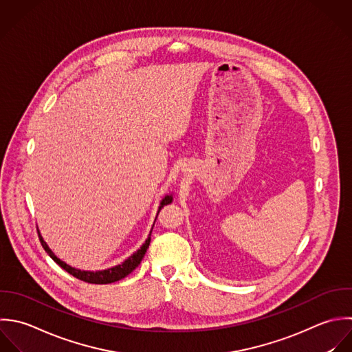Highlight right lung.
Returning a JSON list of instances; mask_svg holds the SVG:
<instances>
[{"instance_id":"right-lung-1","label":"right lung","mask_w":352,"mask_h":352,"mask_svg":"<svg viewBox=\"0 0 352 352\" xmlns=\"http://www.w3.org/2000/svg\"><path fill=\"white\" fill-rule=\"evenodd\" d=\"M173 201V195H167L164 196V199L160 201V206H159V211L162 210L163 206L166 204H170ZM157 211V214H159ZM153 229V228H152ZM152 233V230H151ZM151 233L146 239V241L142 244V247L134 252L129 259H126L123 263L115 266V267H111V269H107V270H101V272H83V270H79V269H75V267H71L69 265H67L65 262L60 261L53 252L52 250L47 247V244L43 241L42 236L39 234L38 232V237H39V241L43 247V250L46 251V254L61 267L64 269L67 273H69L71 276H74L75 278L80 280V281H85V283H89V284H111V283H115V281H119L122 278H124L126 276H129L142 261L148 247H149V243H151Z\"/></svg>"}]
</instances>
